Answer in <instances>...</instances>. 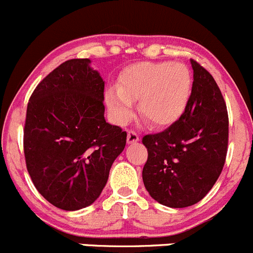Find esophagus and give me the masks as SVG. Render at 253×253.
I'll use <instances>...</instances> for the list:
<instances>
[{
	"label": "esophagus",
	"mask_w": 253,
	"mask_h": 253,
	"mask_svg": "<svg viewBox=\"0 0 253 253\" xmlns=\"http://www.w3.org/2000/svg\"><path fill=\"white\" fill-rule=\"evenodd\" d=\"M139 141V136L136 131L133 129H129L128 133H127V143H136Z\"/></svg>",
	"instance_id": "esophagus-1"
}]
</instances>
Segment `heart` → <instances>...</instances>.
Masks as SVG:
<instances>
[{"label":"heart","mask_w":253,"mask_h":253,"mask_svg":"<svg viewBox=\"0 0 253 253\" xmlns=\"http://www.w3.org/2000/svg\"><path fill=\"white\" fill-rule=\"evenodd\" d=\"M192 75L180 63H139L122 72L119 87L111 86L105 99L115 121L125 124L138 101L142 119L152 126H169L188 106Z\"/></svg>","instance_id":"1"}]
</instances>
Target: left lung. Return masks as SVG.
Segmentation results:
<instances>
[{
  "label": "left lung",
  "mask_w": 253,
  "mask_h": 253,
  "mask_svg": "<svg viewBox=\"0 0 253 253\" xmlns=\"http://www.w3.org/2000/svg\"><path fill=\"white\" fill-rule=\"evenodd\" d=\"M192 94L178 121L163 132L146 134L148 158L142 170L154 200L169 208L197 204L211 190L224 168L229 115L216 82L195 60Z\"/></svg>",
  "instance_id": "left-lung-1"
}]
</instances>
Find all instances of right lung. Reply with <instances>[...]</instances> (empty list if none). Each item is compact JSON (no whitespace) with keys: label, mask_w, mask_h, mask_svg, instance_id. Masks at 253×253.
<instances>
[{"label":"right lung","mask_w":253,"mask_h":253,"mask_svg":"<svg viewBox=\"0 0 253 253\" xmlns=\"http://www.w3.org/2000/svg\"><path fill=\"white\" fill-rule=\"evenodd\" d=\"M104 89L89 59H70L29 97L23 129L27 170L39 194L59 209L91 205L126 146V131L104 117Z\"/></svg>","instance_id":"right-lung-1"}]
</instances>
